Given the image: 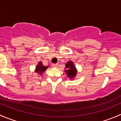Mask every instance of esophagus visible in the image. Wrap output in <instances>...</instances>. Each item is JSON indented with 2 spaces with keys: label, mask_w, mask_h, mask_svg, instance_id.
<instances>
[{
  "label": "esophagus",
  "mask_w": 121,
  "mask_h": 121,
  "mask_svg": "<svg viewBox=\"0 0 121 121\" xmlns=\"http://www.w3.org/2000/svg\"><path fill=\"white\" fill-rule=\"evenodd\" d=\"M52 66H53V67H57V64H52Z\"/></svg>",
  "instance_id": "esophagus-1"
}]
</instances>
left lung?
<instances>
[{
	"instance_id": "8db88e82",
	"label": "left lung",
	"mask_w": 121,
	"mask_h": 121,
	"mask_svg": "<svg viewBox=\"0 0 121 121\" xmlns=\"http://www.w3.org/2000/svg\"><path fill=\"white\" fill-rule=\"evenodd\" d=\"M65 70L64 71L67 73L68 78L70 79H73L75 78V75L77 74V70L74 66V64L71 61H68L65 64Z\"/></svg>"
}]
</instances>
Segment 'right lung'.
Listing matches in <instances>:
<instances>
[{
  "label": "right lung",
  "mask_w": 121,
  "mask_h": 121,
  "mask_svg": "<svg viewBox=\"0 0 121 121\" xmlns=\"http://www.w3.org/2000/svg\"><path fill=\"white\" fill-rule=\"evenodd\" d=\"M48 67V66H44L43 65L42 62L40 61L36 67V73L40 75H43V72H44Z\"/></svg>",
  "instance_id": "right-lung-1"
}]
</instances>
